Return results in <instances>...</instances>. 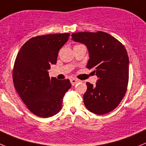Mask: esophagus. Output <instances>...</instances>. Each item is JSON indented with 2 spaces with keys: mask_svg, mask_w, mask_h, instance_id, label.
I'll list each match as a JSON object with an SVG mask.
<instances>
[{
  "mask_svg": "<svg viewBox=\"0 0 146 146\" xmlns=\"http://www.w3.org/2000/svg\"><path fill=\"white\" fill-rule=\"evenodd\" d=\"M78 82H79V81L78 79H76V78H71V79H70V83H71V84L73 86L76 85Z\"/></svg>",
  "mask_w": 146,
  "mask_h": 146,
  "instance_id": "34e87169",
  "label": "esophagus"
}]
</instances>
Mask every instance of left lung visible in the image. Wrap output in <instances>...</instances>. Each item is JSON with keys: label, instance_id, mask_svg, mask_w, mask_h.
<instances>
[{"label": "left lung", "instance_id": "1", "mask_svg": "<svg viewBox=\"0 0 146 146\" xmlns=\"http://www.w3.org/2000/svg\"><path fill=\"white\" fill-rule=\"evenodd\" d=\"M75 42L87 47L88 69L97 76L96 85L87 82L84 95L86 107L94 114L110 112L125 96L129 80V58L125 46L104 32H77L71 35Z\"/></svg>", "mask_w": 146, "mask_h": 146}]
</instances>
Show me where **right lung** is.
Masks as SVG:
<instances>
[{
  "instance_id": "obj_1",
  "label": "right lung",
  "mask_w": 146,
  "mask_h": 146,
  "mask_svg": "<svg viewBox=\"0 0 146 146\" xmlns=\"http://www.w3.org/2000/svg\"><path fill=\"white\" fill-rule=\"evenodd\" d=\"M69 33L36 36L29 39L18 52L13 70L16 92L29 110L43 118L60 111L65 94L71 87L69 79L49 76L50 65L57 62L58 52Z\"/></svg>"
}]
</instances>
